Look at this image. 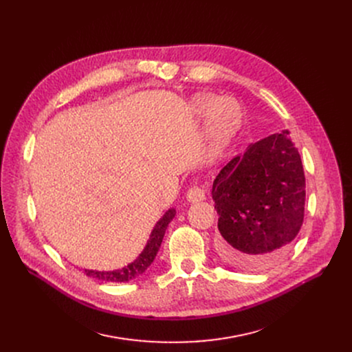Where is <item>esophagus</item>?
<instances>
[{"instance_id": "obj_1", "label": "esophagus", "mask_w": 352, "mask_h": 352, "mask_svg": "<svg viewBox=\"0 0 352 352\" xmlns=\"http://www.w3.org/2000/svg\"><path fill=\"white\" fill-rule=\"evenodd\" d=\"M186 199H188L189 202H192V204L201 202V201L205 199V190H204L201 186H198V185H192V186H190V188L188 189Z\"/></svg>"}]
</instances>
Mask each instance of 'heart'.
I'll use <instances>...</instances> for the list:
<instances>
[{
    "instance_id": "1",
    "label": "heart",
    "mask_w": 352,
    "mask_h": 352,
    "mask_svg": "<svg viewBox=\"0 0 352 352\" xmlns=\"http://www.w3.org/2000/svg\"><path fill=\"white\" fill-rule=\"evenodd\" d=\"M192 109L198 115H206L212 111L205 144L206 155L212 157L237 132L241 120L240 107L232 100L219 101L216 95L198 94L192 100Z\"/></svg>"
}]
</instances>
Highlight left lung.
I'll return each mask as SVG.
<instances>
[{"instance_id": "1", "label": "left lung", "mask_w": 352, "mask_h": 352, "mask_svg": "<svg viewBox=\"0 0 352 352\" xmlns=\"http://www.w3.org/2000/svg\"><path fill=\"white\" fill-rule=\"evenodd\" d=\"M212 198L221 258L248 271L275 265L305 216V173L289 132L255 142L232 158L213 181Z\"/></svg>"}]
</instances>
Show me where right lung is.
Instances as JSON below:
<instances>
[{
	"instance_id": "add662e5",
	"label": "right lung",
	"mask_w": 352,
	"mask_h": 352,
	"mask_svg": "<svg viewBox=\"0 0 352 352\" xmlns=\"http://www.w3.org/2000/svg\"><path fill=\"white\" fill-rule=\"evenodd\" d=\"M174 216H175V209L171 208L164 213V216L162 219L157 221V225L154 226L144 250L142 251V254L133 263H131L129 265H126L120 270H115V271L85 270V275L95 278V279H100V280H105V282H129V280L140 276L154 261L155 255L158 252V248H160V245H162L168 223L174 219Z\"/></svg>"
}]
</instances>
